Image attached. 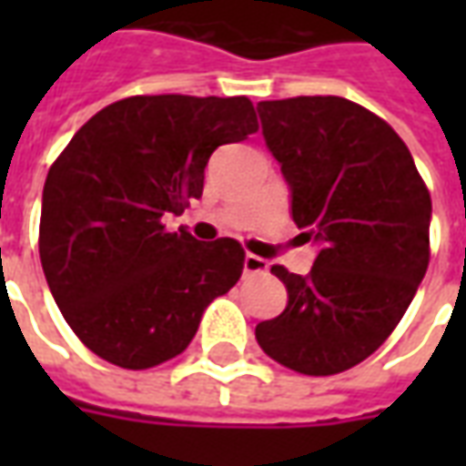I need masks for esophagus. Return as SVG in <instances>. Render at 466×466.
<instances>
[{
  "label": "esophagus",
  "mask_w": 466,
  "mask_h": 466,
  "mask_svg": "<svg viewBox=\"0 0 466 466\" xmlns=\"http://www.w3.org/2000/svg\"><path fill=\"white\" fill-rule=\"evenodd\" d=\"M269 272V262L257 257V254H247L244 257V274H267Z\"/></svg>",
  "instance_id": "esophagus-1"
}]
</instances>
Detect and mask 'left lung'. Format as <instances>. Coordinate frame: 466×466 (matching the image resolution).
Listing matches in <instances>:
<instances>
[{
	"mask_svg": "<svg viewBox=\"0 0 466 466\" xmlns=\"http://www.w3.org/2000/svg\"><path fill=\"white\" fill-rule=\"evenodd\" d=\"M257 112L294 224L319 254L307 277L274 264L289 302L254 334L289 370L339 374L380 350L424 279L430 192L400 134L344 96L259 102Z\"/></svg>",
	"mask_w": 466,
	"mask_h": 466,
	"instance_id": "left-lung-1",
	"label": "left lung"
}]
</instances>
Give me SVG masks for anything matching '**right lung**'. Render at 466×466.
Here are the masks:
<instances>
[{"label": "right lung", "mask_w": 466, "mask_h": 466, "mask_svg": "<svg viewBox=\"0 0 466 466\" xmlns=\"http://www.w3.org/2000/svg\"><path fill=\"white\" fill-rule=\"evenodd\" d=\"M259 129L247 96H127L96 112L46 174L39 257L66 324L96 357L149 370L182 354L244 269L242 244L167 232L217 147Z\"/></svg>", "instance_id": "obj_1"}]
</instances>
